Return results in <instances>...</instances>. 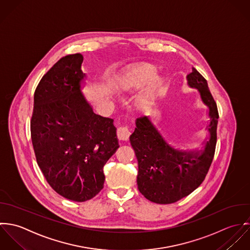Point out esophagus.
<instances>
[{"label": "esophagus", "instance_id": "esophagus-1", "mask_svg": "<svg viewBox=\"0 0 250 250\" xmlns=\"http://www.w3.org/2000/svg\"><path fill=\"white\" fill-rule=\"evenodd\" d=\"M130 135V131L127 126H120L117 129V136L120 140L122 141H126L128 140Z\"/></svg>", "mask_w": 250, "mask_h": 250}]
</instances>
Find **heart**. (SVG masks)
<instances>
[{
	"instance_id": "obj_1",
	"label": "heart",
	"mask_w": 250,
	"mask_h": 250,
	"mask_svg": "<svg viewBox=\"0 0 250 250\" xmlns=\"http://www.w3.org/2000/svg\"><path fill=\"white\" fill-rule=\"evenodd\" d=\"M163 87L162 78L156 74L153 64L142 62L130 66L113 81V89L118 94L142 90L135 97L133 106L140 113H148L154 105Z\"/></svg>"
}]
</instances>
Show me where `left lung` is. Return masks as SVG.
<instances>
[{
	"label": "left lung",
	"instance_id": "left-lung-1",
	"mask_svg": "<svg viewBox=\"0 0 250 250\" xmlns=\"http://www.w3.org/2000/svg\"><path fill=\"white\" fill-rule=\"evenodd\" d=\"M187 81L189 88L199 92L200 100L208 107L203 140L191 150H184L162 134L147 116L136 120L135 130L129 137L138 160V189L156 204L175 203L194 191L205 180L214 155L216 103L207 80L194 67Z\"/></svg>",
	"mask_w": 250,
	"mask_h": 250
}]
</instances>
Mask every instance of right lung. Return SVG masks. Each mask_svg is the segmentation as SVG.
I'll return each instance as SVG.
<instances>
[{
  "instance_id": "1",
  "label": "right lung",
  "mask_w": 250,
  "mask_h": 250,
  "mask_svg": "<svg viewBox=\"0 0 250 250\" xmlns=\"http://www.w3.org/2000/svg\"><path fill=\"white\" fill-rule=\"evenodd\" d=\"M79 53L60 59L39 83L31 135L38 164L51 188L75 202L103 188V166L120 147L113 120L94 113L85 100Z\"/></svg>"
}]
</instances>
